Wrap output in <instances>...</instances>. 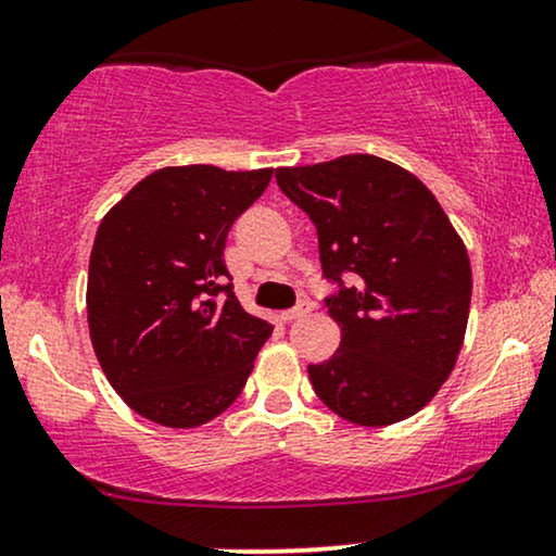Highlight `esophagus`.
Masks as SVG:
<instances>
[{"mask_svg": "<svg viewBox=\"0 0 556 556\" xmlns=\"http://www.w3.org/2000/svg\"><path fill=\"white\" fill-rule=\"evenodd\" d=\"M311 311H313V305H311V303H300V305L292 307V311L279 313V318H282V320H295V318H303V316H307V313H311Z\"/></svg>", "mask_w": 556, "mask_h": 556, "instance_id": "34e87169", "label": "esophagus"}]
</instances>
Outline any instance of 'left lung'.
I'll return each mask as SVG.
<instances>
[{
  "label": "left lung",
  "mask_w": 556,
  "mask_h": 556,
  "mask_svg": "<svg viewBox=\"0 0 556 556\" xmlns=\"http://www.w3.org/2000/svg\"><path fill=\"white\" fill-rule=\"evenodd\" d=\"M318 230L320 266L342 285L326 300L339 350L307 365L313 391L352 425L417 414L456 367L471 305V261L434 193L391 160L342 155L277 168Z\"/></svg>",
  "instance_id": "obj_1"
}]
</instances>
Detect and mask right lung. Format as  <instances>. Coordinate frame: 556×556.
Wrapping results in <instances>:
<instances>
[{"label": "right lung", "instance_id": "obj_1", "mask_svg": "<svg viewBox=\"0 0 556 556\" xmlns=\"http://www.w3.org/2000/svg\"><path fill=\"white\" fill-rule=\"evenodd\" d=\"M274 168L170 165L105 212L87 271V326L113 391L150 422L191 430L243 391L274 326L243 311L225 266L236 219Z\"/></svg>", "mask_w": 556, "mask_h": 556}]
</instances>
